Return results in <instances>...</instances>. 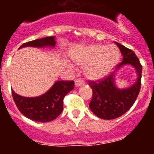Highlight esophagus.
Wrapping results in <instances>:
<instances>
[{"instance_id": "34e87169", "label": "esophagus", "mask_w": 154, "mask_h": 154, "mask_svg": "<svg viewBox=\"0 0 154 154\" xmlns=\"http://www.w3.org/2000/svg\"><path fill=\"white\" fill-rule=\"evenodd\" d=\"M84 84V81L82 79H76L75 81V86H80V85H82Z\"/></svg>"}]
</instances>
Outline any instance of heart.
<instances>
[{"mask_svg":"<svg viewBox=\"0 0 154 154\" xmlns=\"http://www.w3.org/2000/svg\"><path fill=\"white\" fill-rule=\"evenodd\" d=\"M119 58V51L115 46L93 45L82 51L77 62L82 66H89L87 69L89 78L99 79L111 72Z\"/></svg>","mask_w":154,"mask_h":154,"instance_id":"1","label":"heart"}]
</instances>
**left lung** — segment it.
<instances>
[{
	"label": "left lung",
	"instance_id": "8db88e82",
	"mask_svg": "<svg viewBox=\"0 0 154 154\" xmlns=\"http://www.w3.org/2000/svg\"><path fill=\"white\" fill-rule=\"evenodd\" d=\"M115 43L123 56L116 69L130 64L136 69L138 78L132 86L125 89L116 87L113 73L96 81L89 80V85L92 89L89 108L95 115L103 119H116L127 112L135 103L141 87L142 65L139 58L133 51L117 42Z\"/></svg>",
	"mask_w": 154,
	"mask_h": 154
}]
</instances>
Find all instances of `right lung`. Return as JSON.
I'll return each mask as SVG.
<instances>
[{
    "instance_id": "obj_1",
    "label": "right lung",
    "mask_w": 154,
    "mask_h": 154,
    "mask_svg": "<svg viewBox=\"0 0 154 154\" xmlns=\"http://www.w3.org/2000/svg\"><path fill=\"white\" fill-rule=\"evenodd\" d=\"M54 36L24 43L23 47L55 46ZM74 81H58L49 90L38 97H24L11 90L14 101L17 109L25 117L31 120L46 123L56 119L63 110V100L65 96L74 89Z\"/></svg>"
}]
</instances>
